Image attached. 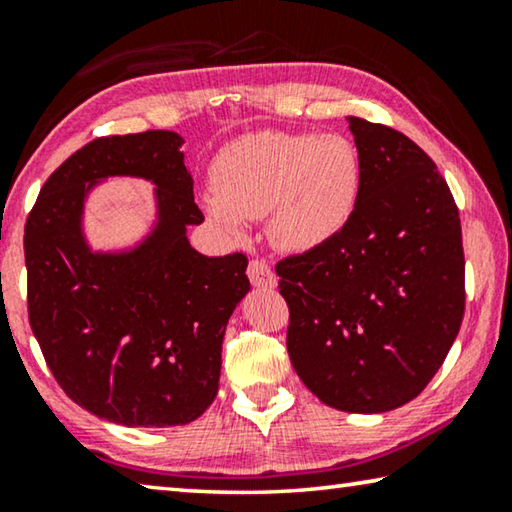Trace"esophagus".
<instances>
[{"instance_id": "1", "label": "esophagus", "mask_w": 512, "mask_h": 512, "mask_svg": "<svg viewBox=\"0 0 512 512\" xmlns=\"http://www.w3.org/2000/svg\"><path fill=\"white\" fill-rule=\"evenodd\" d=\"M248 278L255 287H275V285H278V278H275L271 264L266 262V259H250Z\"/></svg>"}]
</instances>
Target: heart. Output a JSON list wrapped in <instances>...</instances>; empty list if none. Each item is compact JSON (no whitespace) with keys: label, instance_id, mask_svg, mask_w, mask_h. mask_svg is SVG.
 Listing matches in <instances>:
<instances>
[{"label":"heart","instance_id":"b5f03b06","mask_svg":"<svg viewBox=\"0 0 512 512\" xmlns=\"http://www.w3.org/2000/svg\"><path fill=\"white\" fill-rule=\"evenodd\" d=\"M362 159L342 134L257 132L225 145L214 161L205 209L234 237L269 214L273 243L310 253L344 232L358 209Z\"/></svg>","mask_w":512,"mask_h":512}]
</instances>
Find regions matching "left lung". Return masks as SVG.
<instances>
[{
	"label": "left lung",
	"mask_w": 512,
	"mask_h": 512,
	"mask_svg": "<svg viewBox=\"0 0 512 512\" xmlns=\"http://www.w3.org/2000/svg\"><path fill=\"white\" fill-rule=\"evenodd\" d=\"M362 159L351 223L275 266L287 351L314 396L387 412L421 394L465 314L460 216L433 159L396 129L348 116Z\"/></svg>",
	"instance_id": "8db88e82"
}]
</instances>
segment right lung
Wrapping results in <instances>:
<instances>
[{
  "label": "right lung",
  "instance_id": "1",
  "mask_svg": "<svg viewBox=\"0 0 512 512\" xmlns=\"http://www.w3.org/2000/svg\"><path fill=\"white\" fill-rule=\"evenodd\" d=\"M182 136L166 129L86 143L43 184L24 225L29 323L72 401L123 426H184L218 392L225 326L250 291L248 257H207L186 227L193 200ZM107 176L158 189V223L139 247L93 254L80 227L87 191Z\"/></svg>",
  "mask_w": 512,
  "mask_h": 512
}]
</instances>
